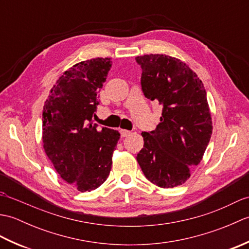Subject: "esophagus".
<instances>
[{"mask_svg": "<svg viewBox=\"0 0 249 249\" xmlns=\"http://www.w3.org/2000/svg\"><path fill=\"white\" fill-rule=\"evenodd\" d=\"M120 134H121V136L123 137H127V136H129V134H130V131L129 130H127V129H121L120 130Z\"/></svg>", "mask_w": 249, "mask_h": 249, "instance_id": "obj_1", "label": "esophagus"}]
</instances>
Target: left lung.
<instances>
[{
  "label": "left lung",
  "instance_id": "1",
  "mask_svg": "<svg viewBox=\"0 0 249 249\" xmlns=\"http://www.w3.org/2000/svg\"><path fill=\"white\" fill-rule=\"evenodd\" d=\"M141 89L147 99L162 106L155 130L143 131L138 155L145 178L161 188L179 186L198 166L213 126L202 81L181 60L166 54L137 56Z\"/></svg>",
  "mask_w": 249,
  "mask_h": 249
}]
</instances>
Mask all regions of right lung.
<instances>
[{
    "label": "right lung",
    "mask_w": 249,
    "mask_h": 249,
    "mask_svg": "<svg viewBox=\"0 0 249 249\" xmlns=\"http://www.w3.org/2000/svg\"><path fill=\"white\" fill-rule=\"evenodd\" d=\"M111 67L109 57L83 61L66 71L51 89L43 111L44 149L60 177L79 192L107 179L118 130L93 123L98 93Z\"/></svg>",
    "instance_id": "1"
}]
</instances>
